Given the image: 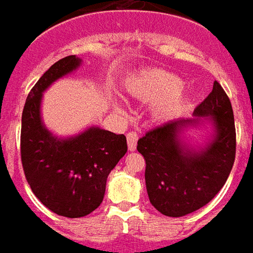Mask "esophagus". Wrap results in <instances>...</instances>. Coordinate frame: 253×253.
Listing matches in <instances>:
<instances>
[{"label": "esophagus", "mask_w": 253, "mask_h": 253, "mask_svg": "<svg viewBox=\"0 0 253 253\" xmlns=\"http://www.w3.org/2000/svg\"><path fill=\"white\" fill-rule=\"evenodd\" d=\"M137 139H139V136H137L136 132H128L126 133V140H128V148H129V151H135L136 150Z\"/></svg>", "instance_id": "obj_1"}]
</instances>
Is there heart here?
<instances>
[{
    "label": "heart",
    "mask_w": 253,
    "mask_h": 253,
    "mask_svg": "<svg viewBox=\"0 0 253 253\" xmlns=\"http://www.w3.org/2000/svg\"><path fill=\"white\" fill-rule=\"evenodd\" d=\"M182 87L184 82L173 73L147 71L130 84L129 92L140 101L157 103L155 113L159 117H171L185 110L192 99ZM112 103L118 112H124V106L117 99H113Z\"/></svg>",
    "instance_id": "heart-1"
}]
</instances>
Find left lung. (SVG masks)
<instances>
[{"label": "left lung", "mask_w": 253, "mask_h": 253, "mask_svg": "<svg viewBox=\"0 0 253 253\" xmlns=\"http://www.w3.org/2000/svg\"><path fill=\"white\" fill-rule=\"evenodd\" d=\"M209 121L211 139L195 149L182 139L187 127ZM146 159V187L151 204L166 216H184L211 202L225 185L236 157L232 103L221 84L199 105L193 118H180L147 132L137 141Z\"/></svg>", "instance_id": "left-lung-1"}]
</instances>
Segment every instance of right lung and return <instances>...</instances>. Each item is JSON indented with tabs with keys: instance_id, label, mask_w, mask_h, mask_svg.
Segmentation results:
<instances>
[{
	"instance_id": "add662e5",
	"label": "right lung",
	"mask_w": 253,
	"mask_h": 253,
	"mask_svg": "<svg viewBox=\"0 0 253 253\" xmlns=\"http://www.w3.org/2000/svg\"><path fill=\"white\" fill-rule=\"evenodd\" d=\"M80 65L82 58L68 55L50 66L30 91L21 116L20 152L27 181L43 206L68 218L88 215L99 207L107 175L128 150L125 136L99 126L65 139L44 126L43 92Z\"/></svg>"
}]
</instances>
